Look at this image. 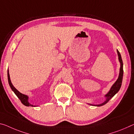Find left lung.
<instances>
[{
    "label": "left lung",
    "mask_w": 134,
    "mask_h": 134,
    "mask_svg": "<svg viewBox=\"0 0 134 134\" xmlns=\"http://www.w3.org/2000/svg\"><path fill=\"white\" fill-rule=\"evenodd\" d=\"M117 52H118V57H119V61L120 63V71H119V75L118 79H117L116 82L112 85V86L110 88V91L109 92L107 93V94L105 95L106 98L105 101L104 102V103L100 104H97V105H94V104H89L91 105H94V106H97V107H99V106H102L103 105L105 104L106 103H107L110 99L112 97H114V95H115L116 93L118 92V91H119L121 85H122V79H123V75H124V70H123V61L122 59V57H121L120 52H119L118 50H117Z\"/></svg>",
    "instance_id": "8db88e82"
}]
</instances>
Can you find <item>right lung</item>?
Returning <instances> with one entry per match:
<instances>
[{"mask_svg": "<svg viewBox=\"0 0 134 134\" xmlns=\"http://www.w3.org/2000/svg\"><path fill=\"white\" fill-rule=\"evenodd\" d=\"M8 82H9V85L10 87V88H11V90L14 91L15 94L16 96L18 97V98L20 99L21 103H22L25 106H27V107H29V106H31V107H36V105H33L29 103V102L28 101L29 97L27 96V95L21 94V92H19V91L13 86V85H12V83H11V81H10V79L9 71H8Z\"/></svg>", "mask_w": 134, "mask_h": 134, "instance_id": "1", "label": "right lung"}]
</instances>
